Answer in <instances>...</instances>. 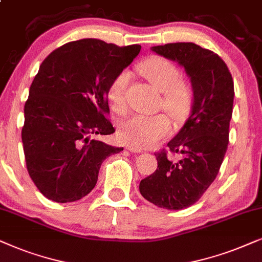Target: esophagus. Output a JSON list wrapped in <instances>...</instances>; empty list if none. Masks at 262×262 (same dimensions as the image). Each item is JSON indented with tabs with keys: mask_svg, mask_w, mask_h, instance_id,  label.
<instances>
[{
	"mask_svg": "<svg viewBox=\"0 0 262 262\" xmlns=\"http://www.w3.org/2000/svg\"><path fill=\"white\" fill-rule=\"evenodd\" d=\"M128 149V151H130V152H133V153H141L142 151L140 148H137V147H133V146H127V147H125Z\"/></svg>",
	"mask_w": 262,
	"mask_h": 262,
	"instance_id": "34e87169",
	"label": "esophagus"
}]
</instances>
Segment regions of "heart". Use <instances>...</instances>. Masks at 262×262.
Listing matches in <instances>:
<instances>
[{
  "instance_id": "1",
  "label": "heart",
  "mask_w": 262,
  "mask_h": 262,
  "mask_svg": "<svg viewBox=\"0 0 262 262\" xmlns=\"http://www.w3.org/2000/svg\"><path fill=\"white\" fill-rule=\"evenodd\" d=\"M139 72L163 92V107L175 118H182L193 103V89L180 79V71L171 61L159 56H152L139 64ZM129 81V72L122 71L114 76L106 90L110 106L122 111L125 106V90ZM171 130L170 120L164 114L133 115L125 118L118 127V137L125 144L137 147H151L166 138Z\"/></svg>"
}]
</instances>
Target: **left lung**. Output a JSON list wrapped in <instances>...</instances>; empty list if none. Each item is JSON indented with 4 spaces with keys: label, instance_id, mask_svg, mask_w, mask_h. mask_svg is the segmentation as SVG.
Segmentation results:
<instances>
[{
    "label": "left lung",
    "instance_id": "8db88e82",
    "mask_svg": "<svg viewBox=\"0 0 262 262\" xmlns=\"http://www.w3.org/2000/svg\"><path fill=\"white\" fill-rule=\"evenodd\" d=\"M151 50L184 68L193 89V103L183 127L167 142L181 159H169L165 151L156 155L158 167L141 181L139 189L156 206L182 210L201 198L221 169L229 144L233 81L225 62L200 45L170 43Z\"/></svg>",
    "mask_w": 262,
    "mask_h": 262
}]
</instances>
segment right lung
I'll use <instances>...</instances> for the list:
<instances>
[{
	"label": "right lung",
	"instance_id": "right-lung-1",
	"mask_svg": "<svg viewBox=\"0 0 262 262\" xmlns=\"http://www.w3.org/2000/svg\"><path fill=\"white\" fill-rule=\"evenodd\" d=\"M140 49L86 38L62 45L41 62L25 103L21 139L27 171L49 200L86 196L104 160L123 151L91 137L115 132L105 117L107 86Z\"/></svg>",
	"mask_w": 262,
	"mask_h": 262
}]
</instances>
